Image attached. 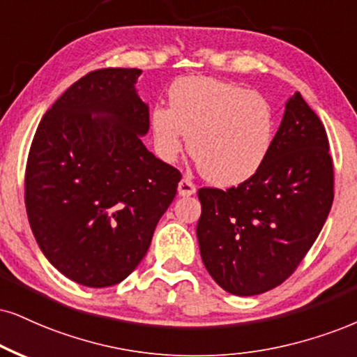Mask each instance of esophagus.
<instances>
[{"label": "esophagus", "mask_w": 357, "mask_h": 357, "mask_svg": "<svg viewBox=\"0 0 357 357\" xmlns=\"http://www.w3.org/2000/svg\"><path fill=\"white\" fill-rule=\"evenodd\" d=\"M193 193H195V183H193L190 178L183 177L178 183V195L190 197V195H193Z\"/></svg>", "instance_id": "34e87169"}]
</instances>
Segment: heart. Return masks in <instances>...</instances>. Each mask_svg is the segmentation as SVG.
Here are the masks:
<instances>
[{"instance_id":"b5f03b06","label":"heart","mask_w":357,"mask_h":357,"mask_svg":"<svg viewBox=\"0 0 357 357\" xmlns=\"http://www.w3.org/2000/svg\"><path fill=\"white\" fill-rule=\"evenodd\" d=\"M170 109L155 107L151 126L158 153L174 160L188 135V153L215 185H238L270 155L275 111L265 96L215 77H182L172 86Z\"/></svg>"}]
</instances>
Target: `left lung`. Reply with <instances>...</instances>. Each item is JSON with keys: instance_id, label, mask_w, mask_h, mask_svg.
Returning a JSON list of instances; mask_svg holds the SVG:
<instances>
[{"instance_id": "obj_1", "label": "left lung", "mask_w": 357, "mask_h": 357, "mask_svg": "<svg viewBox=\"0 0 357 357\" xmlns=\"http://www.w3.org/2000/svg\"><path fill=\"white\" fill-rule=\"evenodd\" d=\"M333 199L326 129L296 92L261 169L238 187L199 190L197 238L206 271L236 296L276 288L310 252Z\"/></svg>"}]
</instances>
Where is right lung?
<instances>
[{"label": "right lung", "instance_id": "right-lung-1", "mask_svg": "<svg viewBox=\"0 0 357 357\" xmlns=\"http://www.w3.org/2000/svg\"><path fill=\"white\" fill-rule=\"evenodd\" d=\"M140 69L107 68L69 87L39 122L24 177L31 230L50 263L89 288L121 283L151 246L180 172L140 140Z\"/></svg>", "mask_w": 357, "mask_h": 357}]
</instances>
